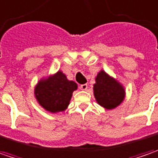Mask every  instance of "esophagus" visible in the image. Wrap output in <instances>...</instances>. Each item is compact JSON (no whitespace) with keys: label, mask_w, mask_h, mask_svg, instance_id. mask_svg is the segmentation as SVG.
<instances>
[{"label":"esophagus","mask_w":158,"mask_h":158,"mask_svg":"<svg viewBox=\"0 0 158 158\" xmlns=\"http://www.w3.org/2000/svg\"><path fill=\"white\" fill-rule=\"evenodd\" d=\"M80 89H81L82 90H87V89H88V84H87V83L81 84V85H80Z\"/></svg>","instance_id":"esophagus-1"}]
</instances>
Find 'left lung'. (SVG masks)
Wrapping results in <instances>:
<instances>
[{
	"label": "left lung",
	"mask_w": 158,
	"mask_h": 158,
	"mask_svg": "<svg viewBox=\"0 0 158 158\" xmlns=\"http://www.w3.org/2000/svg\"><path fill=\"white\" fill-rule=\"evenodd\" d=\"M93 89L98 104L108 110L120 105L125 98L123 86L104 70H101L96 77Z\"/></svg>",
	"instance_id": "left-lung-1"
}]
</instances>
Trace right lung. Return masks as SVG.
<instances>
[{
	"instance_id": "1",
	"label": "right lung",
	"mask_w": 158,
	"mask_h": 158,
	"mask_svg": "<svg viewBox=\"0 0 158 158\" xmlns=\"http://www.w3.org/2000/svg\"><path fill=\"white\" fill-rule=\"evenodd\" d=\"M76 89V82L68 80L62 72L58 71L51 77L40 80L35 87V97L46 111L53 113L62 112L69 105Z\"/></svg>"
}]
</instances>
